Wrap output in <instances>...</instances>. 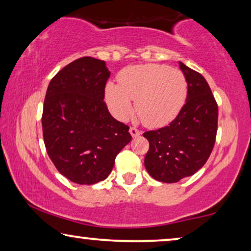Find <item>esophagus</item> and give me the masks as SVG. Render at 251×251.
<instances>
[{
  "label": "esophagus",
  "mask_w": 251,
  "mask_h": 251,
  "mask_svg": "<svg viewBox=\"0 0 251 251\" xmlns=\"http://www.w3.org/2000/svg\"><path fill=\"white\" fill-rule=\"evenodd\" d=\"M129 132H130V135H131L132 137H137V136L140 135V130L137 129L136 126H130Z\"/></svg>",
  "instance_id": "esophagus-1"
}]
</instances>
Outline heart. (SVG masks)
Listing matches in <instances>:
<instances>
[{"mask_svg":"<svg viewBox=\"0 0 251 251\" xmlns=\"http://www.w3.org/2000/svg\"><path fill=\"white\" fill-rule=\"evenodd\" d=\"M187 96V82L180 71L167 65L145 64L126 67L119 75V85L108 83L106 100L116 118L126 119L132 112L147 126H160L176 118Z\"/></svg>","mask_w":251,"mask_h":251,"instance_id":"1","label":"heart"}]
</instances>
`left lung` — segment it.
<instances>
[{
  "mask_svg": "<svg viewBox=\"0 0 251 251\" xmlns=\"http://www.w3.org/2000/svg\"><path fill=\"white\" fill-rule=\"evenodd\" d=\"M187 82L186 102L170 125L143 133L149 140L145 168L154 179L177 183L201 169L216 142L218 105L197 71L179 63Z\"/></svg>",
  "mask_w": 251,
  "mask_h": 251,
  "instance_id": "1",
  "label": "left lung"
}]
</instances>
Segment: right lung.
<instances>
[{
    "label": "right lung",
    "mask_w": 251,
    "mask_h": 251,
    "mask_svg": "<svg viewBox=\"0 0 251 251\" xmlns=\"http://www.w3.org/2000/svg\"><path fill=\"white\" fill-rule=\"evenodd\" d=\"M111 72L104 60L82 57L50 81L42 113L48 155L73 183L92 185L108 177L115 157L131 140L104 101Z\"/></svg>",
    "instance_id": "obj_1"
}]
</instances>
